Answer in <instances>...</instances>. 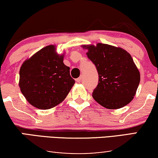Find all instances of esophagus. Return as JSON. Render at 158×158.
<instances>
[{
	"mask_svg": "<svg viewBox=\"0 0 158 158\" xmlns=\"http://www.w3.org/2000/svg\"><path fill=\"white\" fill-rule=\"evenodd\" d=\"M81 81H82V77H79L78 78L76 79V81L77 83H80V82H81Z\"/></svg>",
	"mask_w": 158,
	"mask_h": 158,
	"instance_id": "1",
	"label": "esophagus"
}]
</instances>
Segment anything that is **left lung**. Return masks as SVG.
Listing matches in <instances>:
<instances>
[{
  "mask_svg": "<svg viewBox=\"0 0 158 158\" xmlns=\"http://www.w3.org/2000/svg\"><path fill=\"white\" fill-rule=\"evenodd\" d=\"M88 57L96 67L98 83L93 98L102 106L117 109L132 101L140 81V74L132 57L119 47L98 43L83 46Z\"/></svg>",
  "mask_w": 158,
  "mask_h": 158,
  "instance_id": "1",
  "label": "left lung"
}]
</instances>
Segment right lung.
Here are the masks:
<instances>
[{"label":"right lung","mask_w":158,"mask_h":158,"mask_svg":"<svg viewBox=\"0 0 158 158\" xmlns=\"http://www.w3.org/2000/svg\"><path fill=\"white\" fill-rule=\"evenodd\" d=\"M19 75L22 94L30 104L40 109H51L61 103L75 84L70 68L63 63V55H57L53 45L26 60Z\"/></svg>","instance_id":"right-lung-1"}]
</instances>
